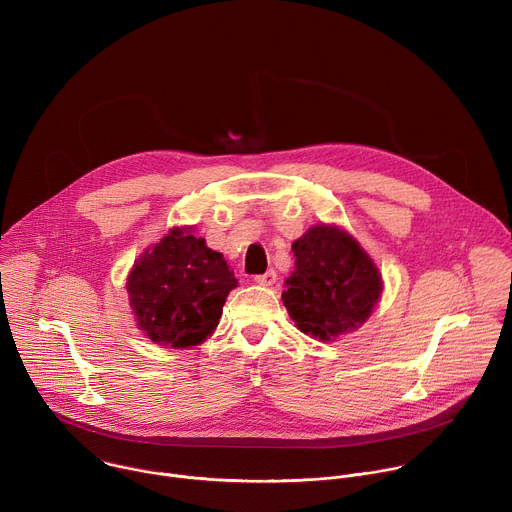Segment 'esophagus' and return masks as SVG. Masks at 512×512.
Returning <instances> with one entry per match:
<instances>
[{
	"label": "esophagus",
	"mask_w": 512,
	"mask_h": 512,
	"mask_svg": "<svg viewBox=\"0 0 512 512\" xmlns=\"http://www.w3.org/2000/svg\"><path fill=\"white\" fill-rule=\"evenodd\" d=\"M255 283H259V285H263V287H271V285L277 283V273H275L273 269H269L267 273L257 275V277H255Z\"/></svg>",
	"instance_id": "obj_1"
}]
</instances>
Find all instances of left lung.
<instances>
[{
	"mask_svg": "<svg viewBox=\"0 0 512 512\" xmlns=\"http://www.w3.org/2000/svg\"><path fill=\"white\" fill-rule=\"evenodd\" d=\"M295 269L281 295L297 329L335 342L374 313L384 281L374 259L342 227L319 223L291 245Z\"/></svg>",
	"mask_w": 512,
	"mask_h": 512,
	"instance_id": "8db88e82",
	"label": "left lung"
}]
</instances>
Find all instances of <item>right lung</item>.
<instances>
[{
	"mask_svg": "<svg viewBox=\"0 0 512 512\" xmlns=\"http://www.w3.org/2000/svg\"><path fill=\"white\" fill-rule=\"evenodd\" d=\"M237 277L195 227H173L132 265L126 291L136 327L162 348L203 344L219 325Z\"/></svg>",
	"mask_w": 512,
	"mask_h": 512,
	"instance_id": "add662e5",
	"label": "right lung"
}]
</instances>
